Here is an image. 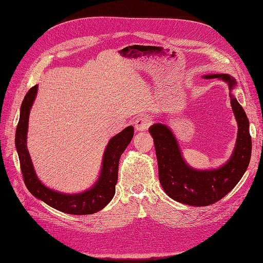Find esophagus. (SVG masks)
I'll list each match as a JSON object with an SVG mask.
<instances>
[{
  "mask_svg": "<svg viewBox=\"0 0 263 263\" xmlns=\"http://www.w3.org/2000/svg\"><path fill=\"white\" fill-rule=\"evenodd\" d=\"M151 119L148 116H140L135 121V128L136 130H147L151 125Z\"/></svg>",
  "mask_w": 263,
  "mask_h": 263,
  "instance_id": "obj_1",
  "label": "esophagus"
}]
</instances>
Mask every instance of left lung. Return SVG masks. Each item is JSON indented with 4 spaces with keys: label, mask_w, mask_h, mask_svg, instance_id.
I'll return each mask as SVG.
<instances>
[{
    "label": "left lung",
    "mask_w": 263,
    "mask_h": 263,
    "mask_svg": "<svg viewBox=\"0 0 263 263\" xmlns=\"http://www.w3.org/2000/svg\"><path fill=\"white\" fill-rule=\"evenodd\" d=\"M205 79H220L232 91L236 80L229 74H210ZM230 104L238 124L236 146L229 160L220 168L197 170L183 159L173 133L162 123L154 124L149 133L154 138L158 160L159 180L172 200L191 206H208L221 200L242 178L251 157L249 121L243 108L230 93Z\"/></svg>",
    "instance_id": "8db88e82"
}]
</instances>
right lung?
I'll use <instances>...</instances> for the list:
<instances>
[{"label":"right lung","mask_w":263,"mask_h":263,"mask_svg":"<svg viewBox=\"0 0 263 263\" xmlns=\"http://www.w3.org/2000/svg\"><path fill=\"white\" fill-rule=\"evenodd\" d=\"M38 85H34L24 98L21 115L15 134V146L20 158L21 170L25 185L38 200L60 212L71 215H90L103 210L115 194L118 178V163L124 150L134 136V127L128 126L109 140L103 156L100 177L95 184L78 194H65L51 190L39 181L27 149V129L30 108L33 106Z\"/></svg>","instance_id":"1"}]
</instances>
